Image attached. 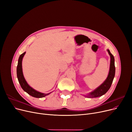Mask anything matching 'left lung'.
<instances>
[{"mask_svg": "<svg viewBox=\"0 0 132 132\" xmlns=\"http://www.w3.org/2000/svg\"><path fill=\"white\" fill-rule=\"evenodd\" d=\"M109 55H110L111 60H110V71L106 79L105 80L103 84L97 88L92 93L89 94L88 95L85 96L86 97H88L89 98H96L98 97L103 95H104L110 88L113 79L115 75V71L116 68L114 65V58L113 55L111 53L109 50H107Z\"/></svg>", "mask_w": 132, "mask_h": 132, "instance_id": "obj_1", "label": "left lung"}]
</instances>
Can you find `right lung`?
I'll list each match as a JSON object with an SVG mask.
<instances>
[{
    "label": "right lung",
    "instance_id": "obj_1",
    "mask_svg": "<svg viewBox=\"0 0 132 132\" xmlns=\"http://www.w3.org/2000/svg\"><path fill=\"white\" fill-rule=\"evenodd\" d=\"M25 53H26V52L21 54L20 55L19 60H18V66L16 68V73H17V78L19 82V84L24 92L27 93L30 96L34 97H36V98L44 97L49 95L51 93H48V94H44V93H42L35 90L34 89L32 88H31L29 86V85L27 84V82H26L24 78V76L23 75V72H22V61Z\"/></svg>",
    "mask_w": 132,
    "mask_h": 132
}]
</instances>
